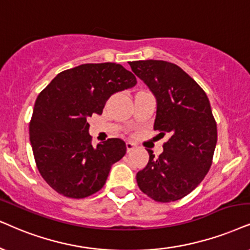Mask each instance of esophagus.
<instances>
[{"mask_svg":"<svg viewBox=\"0 0 250 250\" xmlns=\"http://www.w3.org/2000/svg\"><path fill=\"white\" fill-rule=\"evenodd\" d=\"M125 146H127L128 152H130V151H132L136 147V144L132 143V142H127V143H125Z\"/></svg>","mask_w":250,"mask_h":250,"instance_id":"1","label":"esophagus"}]
</instances>
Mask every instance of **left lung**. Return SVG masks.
<instances>
[{"mask_svg":"<svg viewBox=\"0 0 250 250\" xmlns=\"http://www.w3.org/2000/svg\"><path fill=\"white\" fill-rule=\"evenodd\" d=\"M157 100L153 129L169 140L158 158L136 175L142 191L157 202H174L202 182L212 165L217 125L210 102L200 85L179 65L160 60L129 62Z\"/></svg>","mask_w":250,"mask_h":250,"instance_id":"8db88e82","label":"left lung"}]
</instances>
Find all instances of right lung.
Here are the masks:
<instances>
[{"label":"right lung","instance_id":"obj_1","mask_svg":"<svg viewBox=\"0 0 250 250\" xmlns=\"http://www.w3.org/2000/svg\"><path fill=\"white\" fill-rule=\"evenodd\" d=\"M136 83L135 75L121 64L86 63L60 72L39 93L30 142L41 176L55 191L84 198L104 187L127 146L120 138H109L93 147L88 119L102 114L113 93Z\"/></svg>","mask_w":250,"mask_h":250}]
</instances>
